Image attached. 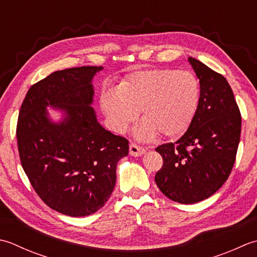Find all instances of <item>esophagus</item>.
<instances>
[{
    "label": "esophagus",
    "instance_id": "esophagus-1",
    "mask_svg": "<svg viewBox=\"0 0 257 257\" xmlns=\"http://www.w3.org/2000/svg\"><path fill=\"white\" fill-rule=\"evenodd\" d=\"M146 152V150L142 146H140L135 143H131L130 144V154L132 156H141L143 155Z\"/></svg>",
    "mask_w": 257,
    "mask_h": 257
}]
</instances>
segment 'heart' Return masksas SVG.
Returning a JSON list of instances; mask_svg holds the SVG:
<instances>
[{
  "instance_id": "heart-1",
  "label": "heart",
  "mask_w": 257,
  "mask_h": 257,
  "mask_svg": "<svg viewBox=\"0 0 257 257\" xmlns=\"http://www.w3.org/2000/svg\"><path fill=\"white\" fill-rule=\"evenodd\" d=\"M200 103V85L190 72L154 69L134 72L118 85L117 91L103 94L101 105L113 128L122 132L138 117L141 139L159 133L176 138L190 127Z\"/></svg>"
}]
</instances>
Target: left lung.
<instances>
[{"mask_svg":"<svg viewBox=\"0 0 257 257\" xmlns=\"http://www.w3.org/2000/svg\"><path fill=\"white\" fill-rule=\"evenodd\" d=\"M200 80V103L193 122L175 143L156 152L163 166L155 182L170 200L193 204L213 195L231 174L236 159L242 117L222 74L188 57Z\"/></svg>","mask_w":257,"mask_h":257,"instance_id":"8db88e82","label":"left lung"}]
</instances>
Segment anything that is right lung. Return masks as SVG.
Returning <instances> with one entry per match:
<instances>
[{
  "mask_svg": "<svg viewBox=\"0 0 257 257\" xmlns=\"http://www.w3.org/2000/svg\"><path fill=\"white\" fill-rule=\"evenodd\" d=\"M102 66L56 71L30 87L21 105L17 139L21 164L41 200L69 216L95 213L111 196L116 164L128 140L97 122L92 78ZM46 106L67 116L53 123Z\"/></svg>",
  "mask_w": 257,
  "mask_h": 257,
  "instance_id": "add662e5",
  "label": "right lung"
}]
</instances>
